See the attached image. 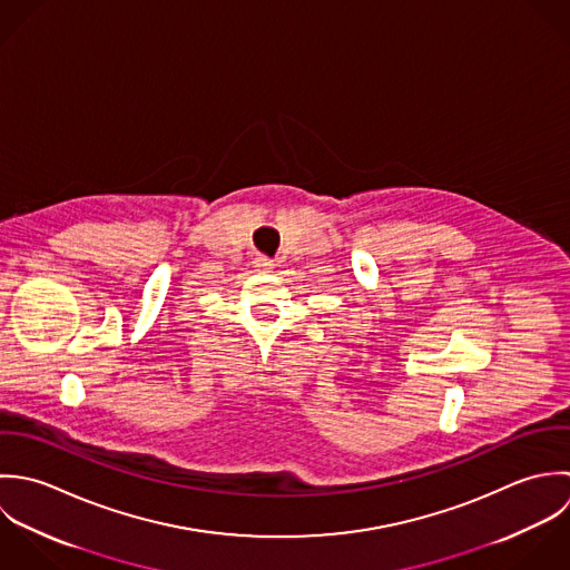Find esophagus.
I'll use <instances>...</instances> for the list:
<instances>
[{
    "label": "esophagus",
    "mask_w": 570,
    "mask_h": 570,
    "mask_svg": "<svg viewBox=\"0 0 570 570\" xmlns=\"http://www.w3.org/2000/svg\"><path fill=\"white\" fill-rule=\"evenodd\" d=\"M253 264H255V268L257 271H262V273H268L275 264H273V259L271 257H266V255H257L255 259H253Z\"/></svg>",
    "instance_id": "1"
}]
</instances>
